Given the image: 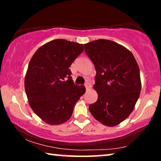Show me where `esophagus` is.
<instances>
[{
	"label": "esophagus",
	"mask_w": 161,
	"mask_h": 161,
	"mask_svg": "<svg viewBox=\"0 0 161 161\" xmlns=\"http://www.w3.org/2000/svg\"><path fill=\"white\" fill-rule=\"evenodd\" d=\"M84 86H85V87H86V89H88L89 87H90V84H89V83L88 82V81H86V83H85V84H84Z\"/></svg>",
	"instance_id": "obj_1"
}]
</instances>
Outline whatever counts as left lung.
<instances>
[{
  "mask_svg": "<svg viewBox=\"0 0 161 161\" xmlns=\"http://www.w3.org/2000/svg\"><path fill=\"white\" fill-rule=\"evenodd\" d=\"M84 46L97 72L98 99L89 111L103 125L116 126L130 115L139 97V67L133 54L115 42L100 39Z\"/></svg>",
  "mask_w": 161,
  "mask_h": 161,
  "instance_id": "8db88e82",
  "label": "left lung"
}]
</instances>
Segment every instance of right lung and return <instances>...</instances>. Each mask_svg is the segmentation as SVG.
<instances>
[{
    "instance_id": "1",
    "label": "right lung",
    "mask_w": 161,
    "mask_h": 161,
    "mask_svg": "<svg viewBox=\"0 0 161 161\" xmlns=\"http://www.w3.org/2000/svg\"><path fill=\"white\" fill-rule=\"evenodd\" d=\"M83 50V45L57 39L40 47L30 61L25 92L32 109L45 123L68 121L85 92V86L74 84L69 68Z\"/></svg>"
}]
</instances>
